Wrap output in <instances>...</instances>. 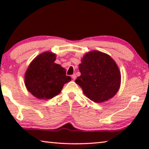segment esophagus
Masks as SVG:
<instances>
[{"label":"esophagus","mask_w":149,"mask_h":149,"mask_svg":"<svg viewBox=\"0 0 149 149\" xmlns=\"http://www.w3.org/2000/svg\"><path fill=\"white\" fill-rule=\"evenodd\" d=\"M72 77L73 79H76V75H75V74H73V75H72Z\"/></svg>","instance_id":"esophagus-1"}]
</instances>
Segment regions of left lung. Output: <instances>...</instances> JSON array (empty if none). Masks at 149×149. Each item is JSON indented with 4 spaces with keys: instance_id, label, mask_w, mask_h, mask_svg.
I'll return each instance as SVG.
<instances>
[{
    "instance_id": "1",
    "label": "left lung",
    "mask_w": 149,
    "mask_h": 149,
    "mask_svg": "<svg viewBox=\"0 0 149 149\" xmlns=\"http://www.w3.org/2000/svg\"><path fill=\"white\" fill-rule=\"evenodd\" d=\"M81 75L75 83L95 102L110 99L119 90L121 74L116 63L109 55L98 50L88 52L79 65Z\"/></svg>"
}]
</instances>
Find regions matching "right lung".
Here are the masks:
<instances>
[{
  "label": "right lung",
  "instance_id": "right-lung-1",
  "mask_svg": "<svg viewBox=\"0 0 149 149\" xmlns=\"http://www.w3.org/2000/svg\"><path fill=\"white\" fill-rule=\"evenodd\" d=\"M56 54L45 52L31 62L25 74V85L34 97L50 99L58 95L64 85L71 80L65 70L54 63Z\"/></svg>",
  "mask_w": 149,
  "mask_h": 149
}]
</instances>
